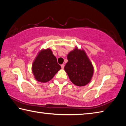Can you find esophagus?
I'll return each mask as SVG.
<instances>
[{
	"mask_svg": "<svg viewBox=\"0 0 126 126\" xmlns=\"http://www.w3.org/2000/svg\"><path fill=\"white\" fill-rule=\"evenodd\" d=\"M61 67H62V69H63L64 67V64H62Z\"/></svg>",
	"mask_w": 126,
	"mask_h": 126,
	"instance_id": "obj_1",
	"label": "esophagus"
}]
</instances>
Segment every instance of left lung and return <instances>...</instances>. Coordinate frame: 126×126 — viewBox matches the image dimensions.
<instances>
[{
	"instance_id": "left-lung-1",
	"label": "left lung",
	"mask_w": 126,
	"mask_h": 126,
	"mask_svg": "<svg viewBox=\"0 0 126 126\" xmlns=\"http://www.w3.org/2000/svg\"><path fill=\"white\" fill-rule=\"evenodd\" d=\"M64 67L71 82L77 86H84L91 82L94 68L85 51L75 47L67 55Z\"/></svg>"
}]
</instances>
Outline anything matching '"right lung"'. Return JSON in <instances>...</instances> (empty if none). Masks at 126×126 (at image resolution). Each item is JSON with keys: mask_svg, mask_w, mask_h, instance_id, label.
Returning <instances> with one entry per match:
<instances>
[{"mask_svg": "<svg viewBox=\"0 0 126 126\" xmlns=\"http://www.w3.org/2000/svg\"><path fill=\"white\" fill-rule=\"evenodd\" d=\"M61 69L56 57L49 48L42 49L38 52L32 67L35 79L42 83L50 80Z\"/></svg>", "mask_w": 126, "mask_h": 126, "instance_id": "add662e5", "label": "right lung"}]
</instances>
